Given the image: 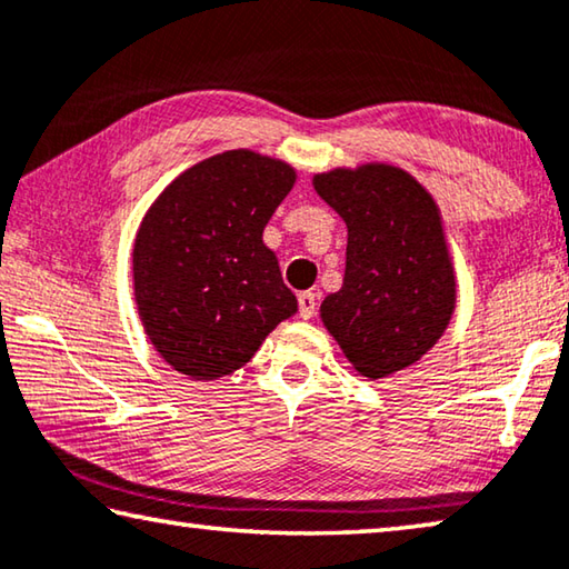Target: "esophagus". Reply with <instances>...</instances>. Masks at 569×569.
<instances>
[{
	"label": "esophagus",
	"instance_id": "esophagus-1",
	"mask_svg": "<svg viewBox=\"0 0 569 569\" xmlns=\"http://www.w3.org/2000/svg\"><path fill=\"white\" fill-rule=\"evenodd\" d=\"M313 313H317V293H311V291L299 293V317L303 321H309Z\"/></svg>",
	"mask_w": 569,
	"mask_h": 569
}]
</instances>
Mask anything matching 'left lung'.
Masks as SVG:
<instances>
[{
	"label": "left lung",
	"instance_id": "left-lung-1",
	"mask_svg": "<svg viewBox=\"0 0 569 569\" xmlns=\"http://www.w3.org/2000/svg\"><path fill=\"white\" fill-rule=\"evenodd\" d=\"M311 182L347 224L345 281L319 317L359 377L385 380L420 362L453 319L443 214L410 171L385 161L333 167Z\"/></svg>",
	"mask_w": 569,
	"mask_h": 569
}]
</instances>
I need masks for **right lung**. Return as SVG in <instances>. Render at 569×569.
<instances>
[{
    "label": "right lung",
    "instance_id": "1",
    "mask_svg": "<svg viewBox=\"0 0 569 569\" xmlns=\"http://www.w3.org/2000/svg\"><path fill=\"white\" fill-rule=\"evenodd\" d=\"M296 184L283 159L232 149L164 187L133 240V299L151 347L179 375L236 372L299 311L263 230Z\"/></svg>",
    "mask_w": 569,
    "mask_h": 569
}]
</instances>
